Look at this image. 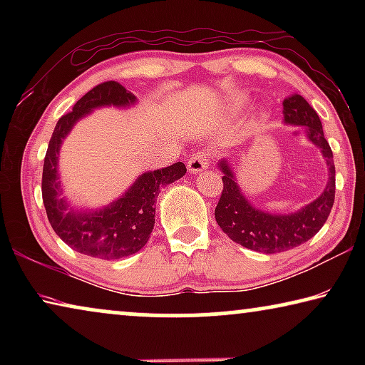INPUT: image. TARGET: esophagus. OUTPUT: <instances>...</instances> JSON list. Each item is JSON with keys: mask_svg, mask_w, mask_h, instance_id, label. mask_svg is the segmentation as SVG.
Returning a JSON list of instances; mask_svg holds the SVG:
<instances>
[{"mask_svg": "<svg viewBox=\"0 0 365 365\" xmlns=\"http://www.w3.org/2000/svg\"><path fill=\"white\" fill-rule=\"evenodd\" d=\"M188 170L191 174H200L205 169H207L209 165V156L205 151H196L193 156L188 159Z\"/></svg>", "mask_w": 365, "mask_h": 365, "instance_id": "esophagus-1", "label": "esophagus"}]
</instances>
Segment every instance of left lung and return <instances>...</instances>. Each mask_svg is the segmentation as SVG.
I'll use <instances>...</instances> for the list:
<instances>
[{
  "mask_svg": "<svg viewBox=\"0 0 365 365\" xmlns=\"http://www.w3.org/2000/svg\"><path fill=\"white\" fill-rule=\"evenodd\" d=\"M283 115L287 123L306 128L309 140L322 150L329 165V183L316 201L298 212L287 215L264 212L261 209L252 207L242 195L227 160L220 163V169L224 172L222 177L224 190L214 211L215 220L235 243L264 255L293 250L311 240L324 227L335 201L333 153L329 141L324 137L322 122L317 113L301 95H293L283 101Z\"/></svg>",
  "mask_w": 365,
  "mask_h": 365,
  "instance_id": "obj_1",
  "label": "left lung"
}]
</instances>
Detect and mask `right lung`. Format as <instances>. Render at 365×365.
Wrapping results in <instances>:
<instances>
[{
    "mask_svg": "<svg viewBox=\"0 0 365 365\" xmlns=\"http://www.w3.org/2000/svg\"><path fill=\"white\" fill-rule=\"evenodd\" d=\"M133 93L120 83L109 80L91 88L73 104L71 113L56 123L43 164L41 196L53 230L63 242L80 255L96 259H120L135 255L146 245L156 217V196L164 185L187 174L183 163L146 172L135 182L120 200L110 202L101 211L73 212L61 191L58 175V154L61 143L78 119L100 106H128L133 104Z\"/></svg>",
    "mask_w": 365,
    "mask_h": 365,
    "instance_id": "add662e5",
    "label": "right lung"
}]
</instances>
